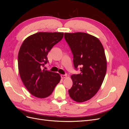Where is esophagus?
<instances>
[{"mask_svg": "<svg viewBox=\"0 0 129 129\" xmlns=\"http://www.w3.org/2000/svg\"><path fill=\"white\" fill-rule=\"evenodd\" d=\"M61 77L62 79H65V78L67 77V75H66V74H65V75H61Z\"/></svg>", "mask_w": 129, "mask_h": 129, "instance_id": "1", "label": "esophagus"}]
</instances>
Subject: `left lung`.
<instances>
[{
	"mask_svg": "<svg viewBox=\"0 0 129 129\" xmlns=\"http://www.w3.org/2000/svg\"><path fill=\"white\" fill-rule=\"evenodd\" d=\"M64 39L73 55L75 69L81 73L71 76L73 86L68 92L77 102L88 101L102 85L107 72L104 48L99 39L85 33H64Z\"/></svg>",
	"mask_w": 129,
	"mask_h": 129,
	"instance_id": "1",
	"label": "left lung"
}]
</instances>
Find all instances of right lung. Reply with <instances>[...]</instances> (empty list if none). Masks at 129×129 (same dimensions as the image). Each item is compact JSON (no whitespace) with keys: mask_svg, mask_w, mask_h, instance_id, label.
<instances>
[{"mask_svg":"<svg viewBox=\"0 0 129 129\" xmlns=\"http://www.w3.org/2000/svg\"><path fill=\"white\" fill-rule=\"evenodd\" d=\"M63 37L61 32H39L27 38L20 47L18 57L19 74L28 91L38 98L49 96L60 82L59 74L42 68L48 62L49 52Z\"/></svg>","mask_w":129,"mask_h":129,"instance_id":"obj_1","label":"right lung"}]
</instances>
